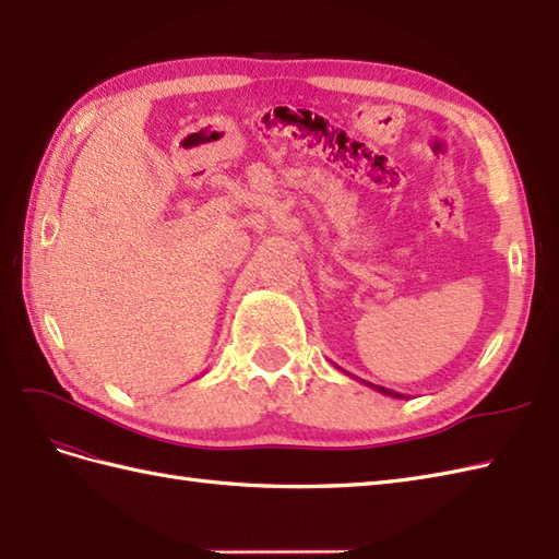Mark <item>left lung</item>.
I'll use <instances>...</instances> for the list:
<instances>
[{"label": "left lung", "instance_id": "8db88e82", "mask_svg": "<svg viewBox=\"0 0 559 559\" xmlns=\"http://www.w3.org/2000/svg\"><path fill=\"white\" fill-rule=\"evenodd\" d=\"M367 385L376 388V391H379V393H383V395H391V397H402L400 393H393V391H388V388H381V385H373V383H367Z\"/></svg>", "mask_w": 559, "mask_h": 559}]
</instances>
